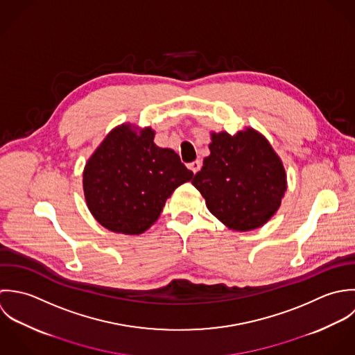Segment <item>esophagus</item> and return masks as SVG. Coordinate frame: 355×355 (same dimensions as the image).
<instances>
[{
    "mask_svg": "<svg viewBox=\"0 0 355 355\" xmlns=\"http://www.w3.org/2000/svg\"><path fill=\"white\" fill-rule=\"evenodd\" d=\"M200 167H202L200 160H195V162H192V163H189V164H188V168H189V170H192V173H193V174H196V173L200 170Z\"/></svg>",
    "mask_w": 355,
    "mask_h": 355,
    "instance_id": "1",
    "label": "esophagus"
}]
</instances>
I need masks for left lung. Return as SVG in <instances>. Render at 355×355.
I'll list each match as a JSON object with an SVG mask.
<instances>
[{"label":"left lung","mask_w":355,"mask_h":355,"mask_svg":"<svg viewBox=\"0 0 355 355\" xmlns=\"http://www.w3.org/2000/svg\"><path fill=\"white\" fill-rule=\"evenodd\" d=\"M210 155L192 184L226 227L248 232L263 226L286 191L283 160L268 139L247 126L236 135L211 132Z\"/></svg>","instance_id":"left-lung-1"}]
</instances>
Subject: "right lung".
I'll use <instances>...</instances> for the list:
<instances>
[{
    "label": "right lung",
    "instance_id": "right-lung-1",
    "mask_svg": "<svg viewBox=\"0 0 355 355\" xmlns=\"http://www.w3.org/2000/svg\"><path fill=\"white\" fill-rule=\"evenodd\" d=\"M153 139L150 126L122 123L85 164L87 209L111 232L141 234L157 220L173 192L193 177L173 149L159 148Z\"/></svg>",
    "mask_w": 355,
    "mask_h": 355
}]
</instances>
